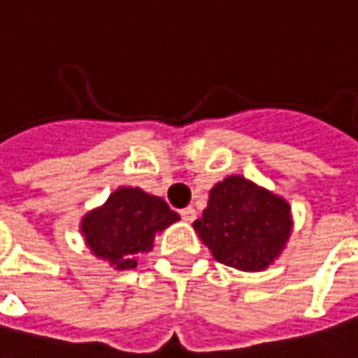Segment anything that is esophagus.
Here are the masks:
<instances>
[{
  "label": "esophagus",
  "instance_id": "esophagus-1",
  "mask_svg": "<svg viewBox=\"0 0 358 358\" xmlns=\"http://www.w3.org/2000/svg\"><path fill=\"white\" fill-rule=\"evenodd\" d=\"M180 217H182L186 222H192L194 219H196V210H194L192 206H186V208H182V210H180Z\"/></svg>",
  "mask_w": 358,
  "mask_h": 358
}]
</instances>
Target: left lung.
<instances>
[{
  "instance_id": "1",
  "label": "left lung",
  "mask_w": 358,
  "mask_h": 358,
  "mask_svg": "<svg viewBox=\"0 0 358 358\" xmlns=\"http://www.w3.org/2000/svg\"><path fill=\"white\" fill-rule=\"evenodd\" d=\"M194 229L217 262L262 271L282 253L289 237V204L243 176H229L210 190L208 206Z\"/></svg>"
}]
</instances>
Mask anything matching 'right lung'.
I'll list each match as a JSON object with an SVG mask.
<instances>
[{
  "instance_id": "1",
  "label": "right lung",
  "mask_w": 358,
  "mask_h": 358,
  "mask_svg": "<svg viewBox=\"0 0 358 358\" xmlns=\"http://www.w3.org/2000/svg\"><path fill=\"white\" fill-rule=\"evenodd\" d=\"M178 219L158 196L139 188H119L83 219L80 231L96 257L107 259L115 269H129L137 265L139 253L152 249L154 235Z\"/></svg>"
}]
</instances>
